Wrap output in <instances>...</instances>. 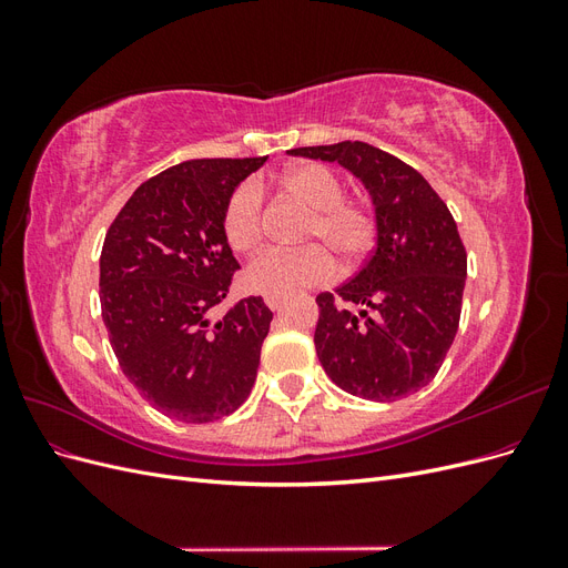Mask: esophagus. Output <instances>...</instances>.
<instances>
[{"label": "esophagus", "instance_id": "obj_1", "mask_svg": "<svg viewBox=\"0 0 568 568\" xmlns=\"http://www.w3.org/2000/svg\"><path fill=\"white\" fill-rule=\"evenodd\" d=\"M265 303H267V307H270V311H280V307L284 305V298L282 296H265Z\"/></svg>", "mask_w": 568, "mask_h": 568}]
</instances>
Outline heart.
<instances>
[{
  "label": "heart",
  "mask_w": 568,
  "mask_h": 568,
  "mask_svg": "<svg viewBox=\"0 0 568 568\" xmlns=\"http://www.w3.org/2000/svg\"><path fill=\"white\" fill-rule=\"evenodd\" d=\"M286 192L303 199L313 209L305 239L311 244L298 251H267L257 255L246 270L251 288L270 296H291L296 291L329 284L336 277V261L328 252L341 255L346 263L359 261L376 234L372 211L363 203L346 201V186L334 170L320 163H301L282 175ZM222 232L234 251L248 253L257 248L265 234L263 189L248 180L234 189L222 215ZM324 243L331 250L321 246Z\"/></svg>",
  "instance_id": "1"
}]
</instances>
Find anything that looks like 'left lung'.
Returning <instances> with one entry per match:
<instances>
[{
	"instance_id": "8db88e82",
	"label": "left lung",
	"mask_w": 568,
	"mask_h": 568,
	"mask_svg": "<svg viewBox=\"0 0 568 568\" xmlns=\"http://www.w3.org/2000/svg\"><path fill=\"white\" fill-rule=\"evenodd\" d=\"M288 153L343 165L374 205L369 261L336 294L317 296L320 363L351 395L374 403L407 398L434 379L459 324L467 251L448 205L415 168L365 142Z\"/></svg>"
}]
</instances>
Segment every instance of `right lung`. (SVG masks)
<instances>
[{
    "instance_id": "1",
    "label": "right lung",
    "mask_w": 568,
    "mask_h": 568,
    "mask_svg": "<svg viewBox=\"0 0 568 568\" xmlns=\"http://www.w3.org/2000/svg\"><path fill=\"white\" fill-rule=\"evenodd\" d=\"M267 161L196 159L134 189L99 261L101 317L128 382L165 417L232 415L255 384L272 311L242 298L217 322L239 270L222 232L234 189Z\"/></svg>"
}]
</instances>
